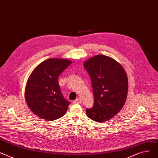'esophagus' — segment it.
<instances>
[{"label":"esophagus","mask_w":158,"mask_h":158,"mask_svg":"<svg viewBox=\"0 0 158 158\" xmlns=\"http://www.w3.org/2000/svg\"><path fill=\"white\" fill-rule=\"evenodd\" d=\"M74 103H81V98H77V99H75V101H74Z\"/></svg>","instance_id":"34e87169"}]
</instances>
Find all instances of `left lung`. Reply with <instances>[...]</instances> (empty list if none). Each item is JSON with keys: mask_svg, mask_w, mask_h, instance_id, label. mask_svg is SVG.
<instances>
[{"mask_svg": "<svg viewBox=\"0 0 158 158\" xmlns=\"http://www.w3.org/2000/svg\"><path fill=\"white\" fill-rule=\"evenodd\" d=\"M90 77L94 105L86 109L87 115L98 123L112 118L123 107L127 95V75L114 59L98 55L83 64Z\"/></svg>", "mask_w": 158, "mask_h": 158, "instance_id": "1", "label": "left lung"}]
</instances>
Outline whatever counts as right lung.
Here are the masks:
<instances>
[{
    "mask_svg": "<svg viewBox=\"0 0 158 158\" xmlns=\"http://www.w3.org/2000/svg\"><path fill=\"white\" fill-rule=\"evenodd\" d=\"M71 64L66 59H49L32 71L27 83L25 97L35 115L54 120L66 114L70 102L64 99L58 78Z\"/></svg>",
    "mask_w": 158,
    "mask_h": 158,
    "instance_id": "right-lung-1",
    "label": "right lung"
}]
</instances>
